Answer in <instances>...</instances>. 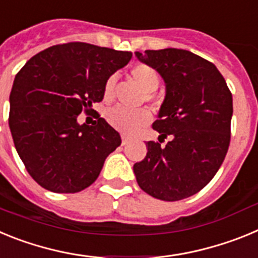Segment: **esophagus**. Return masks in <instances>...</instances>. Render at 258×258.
I'll return each mask as SVG.
<instances>
[{
    "label": "esophagus",
    "mask_w": 258,
    "mask_h": 258,
    "mask_svg": "<svg viewBox=\"0 0 258 258\" xmlns=\"http://www.w3.org/2000/svg\"><path fill=\"white\" fill-rule=\"evenodd\" d=\"M129 137H126V136H122V145H126L127 142H129Z\"/></svg>",
    "instance_id": "esophagus-1"
}]
</instances>
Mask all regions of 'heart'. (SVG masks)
<instances>
[{
    "mask_svg": "<svg viewBox=\"0 0 258 258\" xmlns=\"http://www.w3.org/2000/svg\"><path fill=\"white\" fill-rule=\"evenodd\" d=\"M131 77L137 85L145 90V101L149 103H156L157 98L155 90L160 85V75L154 67L147 64H137L131 70ZM117 77L115 75L106 80L103 86V99L109 103L115 97ZM107 121L116 131L121 132L126 136H133L145 127L151 121V115L147 109H138L136 112H131L121 107H115L109 109L107 113Z\"/></svg>",
    "mask_w": 258,
    "mask_h": 258,
    "instance_id": "b5f03b06",
    "label": "heart"
}]
</instances>
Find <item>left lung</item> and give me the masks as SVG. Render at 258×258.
<instances>
[{
	"label": "left lung",
	"mask_w": 258,
	"mask_h": 258,
	"mask_svg": "<svg viewBox=\"0 0 258 258\" xmlns=\"http://www.w3.org/2000/svg\"><path fill=\"white\" fill-rule=\"evenodd\" d=\"M137 58L165 81L166 94L152 124L165 146L150 142L133 166L140 187L156 199H186L212 181L225 160L231 138L232 94L217 67L182 49L146 50Z\"/></svg>",
	"instance_id": "obj_1"
}]
</instances>
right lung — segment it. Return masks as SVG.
Instances as JSON below:
<instances>
[{
    "label": "right lung",
    "mask_w": 258,
    "mask_h": 258,
    "mask_svg": "<svg viewBox=\"0 0 258 258\" xmlns=\"http://www.w3.org/2000/svg\"><path fill=\"white\" fill-rule=\"evenodd\" d=\"M132 52L86 42H67L42 50L14 80L9 126L18 155L41 187L56 194L85 190L121 145V137L93 104L103 86L131 60ZM81 112L97 116L80 125Z\"/></svg>",
    "instance_id": "add662e5"
}]
</instances>
